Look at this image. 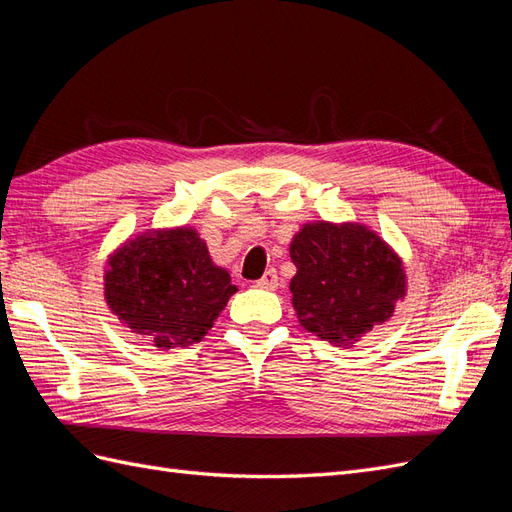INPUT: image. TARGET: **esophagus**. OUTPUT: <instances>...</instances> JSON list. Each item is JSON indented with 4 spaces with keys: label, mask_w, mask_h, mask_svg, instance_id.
Instances as JSON below:
<instances>
[{
    "label": "esophagus",
    "mask_w": 512,
    "mask_h": 512,
    "mask_svg": "<svg viewBox=\"0 0 512 512\" xmlns=\"http://www.w3.org/2000/svg\"><path fill=\"white\" fill-rule=\"evenodd\" d=\"M277 284H280V280H277V273H275V269L265 271V275H262L260 280L256 282V286H258V288H265V290H275V288H277Z\"/></svg>",
    "instance_id": "1"
}]
</instances>
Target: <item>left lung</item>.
Returning a JSON list of instances; mask_svg holds the SVG:
<instances>
[{
	"instance_id": "1",
	"label": "left lung",
	"mask_w": 512,
	"mask_h": 512,
	"mask_svg": "<svg viewBox=\"0 0 512 512\" xmlns=\"http://www.w3.org/2000/svg\"><path fill=\"white\" fill-rule=\"evenodd\" d=\"M290 260L294 314L322 342L352 346L406 299L404 260L367 224L307 222L290 241Z\"/></svg>"
}]
</instances>
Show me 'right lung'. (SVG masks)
Wrapping results in <instances>:
<instances>
[{"instance_id": "right-lung-1", "label": "right lung", "mask_w": 512, "mask_h": 512, "mask_svg": "<svg viewBox=\"0 0 512 512\" xmlns=\"http://www.w3.org/2000/svg\"><path fill=\"white\" fill-rule=\"evenodd\" d=\"M237 292L194 226L149 228L108 254L104 301L160 350L200 342Z\"/></svg>"}]
</instances>
